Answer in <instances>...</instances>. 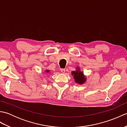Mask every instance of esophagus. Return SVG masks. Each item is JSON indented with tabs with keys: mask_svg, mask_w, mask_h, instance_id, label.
<instances>
[{
	"mask_svg": "<svg viewBox=\"0 0 127 127\" xmlns=\"http://www.w3.org/2000/svg\"><path fill=\"white\" fill-rule=\"evenodd\" d=\"M61 71L62 72V73H64V72H65V69H61Z\"/></svg>",
	"mask_w": 127,
	"mask_h": 127,
	"instance_id": "1",
	"label": "esophagus"
}]
</instances>
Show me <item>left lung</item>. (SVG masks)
Instances as JSON below:
<instances>
[{"label":"left lung","mask_w":127,"mask_h":127,"mask_svg":"<svg viewBox=\"0 0 127 127\" xmlns=\"http://www.w3.org/2000/svg\"><path fill=\"white\" fill-rule=\"evenodd\" d=\"M71 74L74 76V79L76 83L78 84H83L86 81V77L83 74V72L81 71L80 68L79 66L76 67V70L72 71Z\"/></svg>","instance_id":"1"}]
</instances>
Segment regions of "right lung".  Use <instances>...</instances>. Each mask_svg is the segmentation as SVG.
<instances>
[{
  "label": "right lung",
  "instance_id": "add662e5",
  "mask_svg": "<svg viewBox=\"0 0 127 127\" xmlns=\"http://www.w3.org/2000/svg\"><path fill=\"white\" fill-rule=\"evenodd\" d=\"M50 72V70H45V72H46V73H48V72Z\"/></svg>",
  "mask_w": 127,
  "mask_h": 127
}]
</instances>
